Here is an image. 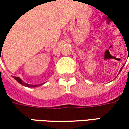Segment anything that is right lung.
Wrapping results in <instances>:
<instances>
[{
  "mask_svg": "<svg viewBox=\"0 0 129 129\" xmlns=\"http://www.w3.org/2000/svg\"><path fill=\"white\" fill-rule=\"evenodd\" d=\"M1 56V54H0ZM1 60V59H0ZM13 78L19 83V84H21V85H23V86H25V87H38V86H40L41 84H39V85H33V84H26V83H24V82H23L21 79H20V78H18V77H15V76H13Z\"/></svg>",
  "mask_w": 129,
  "mask_h": 129,
  "instance_id": "add662e5",
  "label": "right lung"
}]
</instances>
